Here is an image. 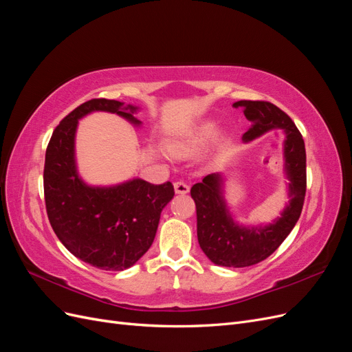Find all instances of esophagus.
Masks as SVG:
<instances>
[{"label":"esophagus","mask_w":352,"mask_h":352,"mask_svg":"<svg viewBox=\"0 0 352 352\" xmlns=\"http://www.w3.org/2000/svg\"><path fill=\"white\" fill-rule=\"evenodd\" d=\"M175 190L176 194H188L189 192V185L184 180H179V182H175Z\"/></svg>","instance_id":"34e87169"}]
</instances>
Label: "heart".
Masks as SVG:
<instances>
[{
    "instance_id": "b5f03b06",
    "label": "heart",
    "mask_w": 352,
    "mask_h": 352,
    "mask_svg": "<svg viewBox=\"0 0 352 352\" xmlns=\"http://www.w3.org/2000/svg\"><path fill=\"white\" fill-rule=\"evenodd\" d=\"M216 133V126L212 123H206L197 129L188 132L186 135L170 141L167 144L168 153L175 157H189L194 155L204 148L208 141Z\"/></svg>"
}]
</instances>
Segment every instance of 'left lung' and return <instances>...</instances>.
<instances>
[{"label": "left lung", "instance_id": "left-lung-1", "mask_svg": "<svg viewBox=\"0 0 352 352\" xmlns=\"http://www.w3.org/2000/svg\"><path fill=\"white\" fill-rule=\"evenodd\" d=\"M233 107L243 109L251 127L243 133L245 142L280 127L285 140V172L289 179V206L282 217L264 228L238 226L229 216L225 199L221 197V176L212 173L202 182L190 188V197L197 207V235L201 250L219 265L226 267H248L272 255L289 235L301 216L305 189V145L301 132L292 119L269 101H238Z\"/></svg>", "mask_w": 352, "mask_h": 352}]
</instances>
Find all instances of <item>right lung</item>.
<instances>
[{
  "label": "right lung",
  "mask_w": 352,
  "mask_h": 352,
  "mask_svg": "<svg viewBox=\"0 0 352 352\" xmlns=\"http://www.w3.org/2000/svg\"><path fill=\"white\" fill-rule=\"evenodd\" d=\"M92 111L116 113L140 124L133 105L94 98L69 113L52 132L45 153L44 195L48 220L61 243L79 260L101 270L129 269L151 247L162 210L175 195L170 182L142 179L110 186H89L74 163L78 120Z\"/></svg>",
  "instance_id": "1"
}]
</instances>
